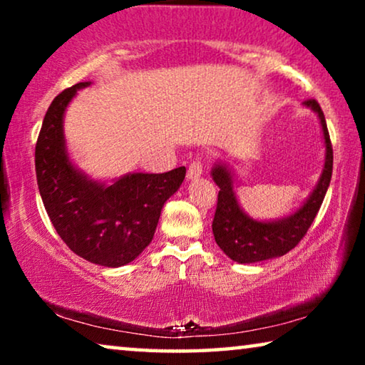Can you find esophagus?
I'll return each mask as SVG.
<instances>
[{
	"label": "esophagus",
	"instance_id": "34e87169",
	"mask_svg": "<svg viewBox=\"0 0 365 365\" xmlns=\"http://www.w3.org/2000/svg\"><path fill=\"white\" fill-rule=\"evenodd\" d=\"M201 174H202L201 161H192L191 164H189V169H187V179H189V181L201 178Z\"/></svg>",
	"mask_w": 365,
	"mask_h": 365
}]
</instances>
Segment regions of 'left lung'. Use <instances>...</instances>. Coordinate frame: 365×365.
I'll return each mask as SVG.
<instances>
[{
	"label": "left lung",
	"instance_id": "left-lung-1",
	"mask_svg": "<svg viewBox=\"0 0 365 365\" xmlns=\"http://www.w3.org/2000/svg\"><path fill=\"white\" fill-rule=\"evenodd\" d=\"M302 106L317 114L326 153H324V168L316 187L296 211L284 217L269 219V221L254 219L244 211L237 201L236 191H234L236 173L231 164L219 159L211 169V176L219 187L212 234L221 251L234 262L254 264L287 254L306 236L307 229L311 227L314 217L321 209L332 178V144L326 118L316 99L304 101Z\"/></svg>",
	"mask_w": 365,
	"mask_h": 365
}]
</instances>
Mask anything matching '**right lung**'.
<instances>
[{
    "label": "right lung",
    "mask_w": 365,
    "mask_h": 365,
    "mask_svg": "<svg viewBox=\"0 0 365 365\" xmlns=\"http://www.w3.org/2000/svg\"><path fill=\"white\" fill-rule=\"evenodd\" d=\"M89 84L64 89L48 108L34 153L38 187L54 229L74 254L98 266L121 267L153 241L164 202L182 184L186 168L128 173L111 182L81 171L69 158L64 114Z\"/></svg>",
    "instance_id": "add662e5"
}]
</instances>
